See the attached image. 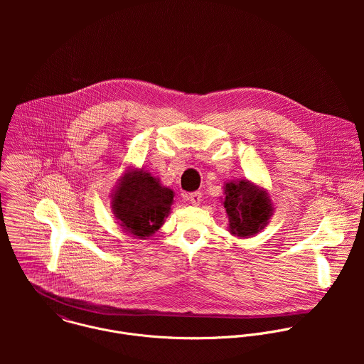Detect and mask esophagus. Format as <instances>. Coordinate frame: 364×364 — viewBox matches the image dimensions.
I'll return each instance as SVG.
<instances>
[{
    "label": "esophagus",
    "instance_id": "esophagus-1",
    "mask_svg": "<svg viewBox=\"0 0 364 364\" xmlns=\"http://www.w3.org/2000/svg\"><path fill=\"white\" fill-rule=\"evenodd\" d=\"M188 200L193 205V206H199L202 202V193L200 192H193L188 196Z\"/></svg>",
    "mask_w": 364,
    "mask_h": 364
}]
</instances>
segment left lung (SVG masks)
<instances>
[{"label": "left lung", "instance_id": "obj_1", "mask_svg": "<svg viewBox=\"0 0 364 364\" xmlns=\"http://www.w3.org/2000/svg\"><path fill=\"white\" fill-rule=\"evenodd\" d=\"M223 205L228 215V231L234 237L250 238L262 231L273 215L269 193L251 181L224 183Z\"/></svg>", "mask_w": 364, "mask_h": 364}]
</instances>
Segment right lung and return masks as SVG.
<instances>
[{
    "label": "right lung",
    "instance_id": "add662e5",
    "mask_svg": "<svg viewBox=\"0 0 364 364\" xmlns=\"http://www.w3.org/2000/svg\"><path fill=\"white\" fill-rule=\"evenodd\" d=\"M173 202L172 189L162 186L150 172L129 168L110 193V208L119 225L146 240L164 224Z\"/></svg>",
    "mask_w": 364,
    "mask_h": 364
}]
</instances>
